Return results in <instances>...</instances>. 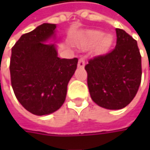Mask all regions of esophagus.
Listing matches in <instances>:
<instances>
[{"label": "esophagus", "instance_id": "esophagus-1", "mask_svg": "<svg viewBox=\"0 0 150 150\" xmlns=\"http://www.w3.org/2000/svg\"><path fill=\"white\" fill-rule=\"evenodd\" d=\"M84 66H85V59H84L83 57H81V58H80V59H79V62H78V67H79L80 69H83V68H84Z\"/></svg>", "mask_w": 150, "mask_h": 150}]
</instances>
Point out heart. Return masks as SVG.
Here are the masks:
<instances>
[{"label": "heart", "mask_w": 150, "mask_h": 150, "mask_svg": "<svg viewBox=\"0 0 150 150\" xmlns=\"http://www.w3.org/2000/svg\"><path fill=\"white\" fill-rule=\"evenodd\" d=\"M88 41L90 43H96L102 40V47H106L109 45L112 42V38L110 36H106L103 38V34L100 31H90L87 34Z\"/></svg>", "instance_id": "obj_1"}]
</instances>
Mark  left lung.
<instances>
[{
	"instance_id": "8db88e82",
	"label": "left lung",
	"mask_w": 150,
	"mask_h": 150,
	"mask_svg": "<svg viewBox=\"0 0 150 150\" xmlns=\"http://www.w3.org/2000/svg\"><path fill=\"white\" fill-rule=\"evenodd\" d=\"M116 46L85 66L92 100L108 109H121L135 96L142 81V56L135 39L115 28Z\"/></svg>"
}]
</instances>
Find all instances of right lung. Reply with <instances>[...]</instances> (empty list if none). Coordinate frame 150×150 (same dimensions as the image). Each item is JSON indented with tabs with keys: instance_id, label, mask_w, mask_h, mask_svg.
<instances>
[{
	"instance_id": "right-lung-1",
	"label": "right lung",
	"mask_w": 150,
	"mask_h": 150,
	"mask_svg": "<svg viewBox=\"0 0 150 150\" xmlns=\"http://www.w3.org/2000/svg\"><path fill=\"white\" fill-rule=\"evenodd\" d=\"M56 24L43 23L24 34L12 47L11 85L19 103L36 115L51 114L65 102L67 87L78 59H61L55 45Z\"/></svg>"
}]
</instances>
